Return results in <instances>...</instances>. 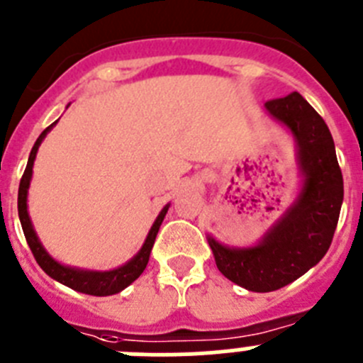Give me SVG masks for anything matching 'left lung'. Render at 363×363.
<instances>
[{"mask_svg":"<svg viewBox=\"0 0 363 363\" xmlns=\"http://www.w3.org/2000/svg\"><path fill=\"white\" fill-rule=\"evenodd\" d=\"M265 107L296 138L303 191L256 247L229 249L209 238L220 272L250 292L283 289L317 265L330 249L344 201L333 138L320 114L299 93L269 100Z\"/></svg>","mask_w":363,"mask_h":363,"instance_id":"1","label":"left lung"}]
</instances>
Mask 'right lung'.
<instances>
[{"label": "right lung", "mask_w": 363, "mask_h": 363, "mask_svg": "<svg viewBox=\"0 0 363 363\" xmlns=\"http://www.w3.org/2000/svg\"><path fill=\"white\" fill-rule=\"evenodd\" d=\"M55 123H52L50 127L44 128V130L40 132L39 138H37L35 145H33L32 152H30L28 164H26L25 168V174H23L21 182H19L18 211H19V220H21V225H23V233H25V238L26 242H28V247L30 250H32L35 262L39 263L40 269L48 274L50 277L57 279L59 283L66 284V286H69V289L77 290V292L89 294V296H113V294H118L123 289H127L128 284L134 283V281L143 274V270L147 269V263H148V258H150V250L152 247H154L155 236H157V231L159 228H161L162 218H164L166 211H168L170 206H164L162 211L159 213L157 220H155L154 225H152L150 233H148L147 240H145L140 252L135 254L130 262L125 263L123 267H120V269L109 270V272H89V270L71 269V267H64L60 265V263H57L55 259H53L46 250H44V247L40 245L39 238H37L35 231H33L32 228V222H30L28 211H26V195H28L30 179H32L33 159H35L37 148H39L40 141L44 140V135L48 134V130Z\"/></svg>", "instance_id": "add662e5"}]
</instances>
